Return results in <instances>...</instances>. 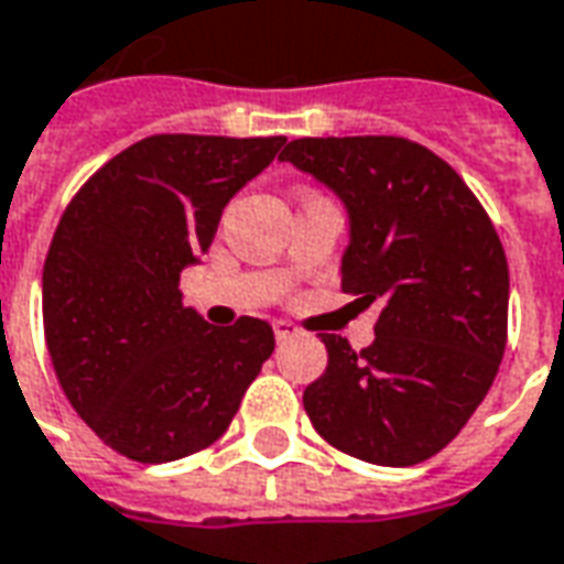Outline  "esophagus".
Segmentation results:
<instances>
[{
    "label": "esophagus",
    "instance_id": "1",
    "mask_svg": "<svg viewBox=\"0 0 564 564\" xmlns=\"http://www.w3.org/2000/svg\"><path fill=\"white\" fill-rule=\"evenodd\" d=\"M299 329H295V323L290 321H274V336H278V341H283V338H293Z\"/></svg>",
    "mask_w": 564,
    "mask_h": 564
}]
</instances>
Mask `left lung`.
I'll list each match as a JSON object with an SVG mask.
<instances>
[{
  "label": "left lung",
  "mask_w": 564,
  "mask_h": 564,
  "mask_svg": "<svg viewBox=\"0 0 564 564\" xmlns=\"http://www.w3.org/2000/svg\"><path fill=\"white\" fill-rule=\"evenodd\" d=\"M281 161L345 204L341 290L381 308L360 354L321 336L326 372L302 393L311 424L350 458L421 464L498 376L510 302L501 238L458 173L403 137H302Z\"/></svg>",
  "instance_id": "8db88e82"
}]
</instances>
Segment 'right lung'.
<instances>
[{
	"label": "right lung",
	"mask_w": 564,
	"mask_h": 564,
	"mask_svg": "<svg viewBox=\"0 0 564 564\" xmlns=\"http://www.w3.org/2000/svg\"><path fill=\"white\" fill-rule=\"evenodd\" d=\"M286 137L159 133L78 188L42 271V317L66 400L118 455L167 464L216 443L274 350L259 317L216 329L180 274L214 243L226 204Z\"/></svg>",
	"instance_id": "1"
}]
</instances>
